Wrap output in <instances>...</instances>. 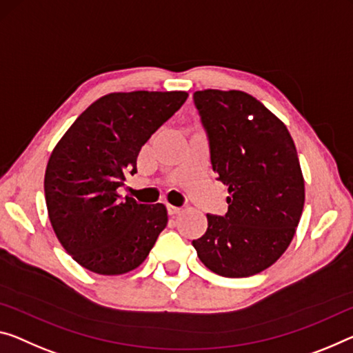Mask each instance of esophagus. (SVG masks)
I'll return each instance as SVG.
<instances>
[{"label":"esophagus","instance_id":"1","mask_svg":"<svg viewBox=\"0 0 353 353\" xmlns=\"http://www.w3.org/2000/svg\"><path fill=\"white\" fill-rule=\"evenodd\" d=\"M167 210H169V214H180L181 213V208L178 207H173V205H167Z\"/></svg>","mask_w":353,"mask_h":353}]
</instances>
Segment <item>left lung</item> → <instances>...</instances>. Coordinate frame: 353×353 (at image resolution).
I'll return each mask as SVG.
<instances>
[{
    "label": "left lung",
    "mask_w": 353,
    "mask_h": 353,
    "mask_svg": "<svg viewBox=\"0 0 353 353\" xmlns=\"http://www.w3.org/2000/svg\"><path fill=\"white\" fill-rule=\"evenodd\" d=\"M194 104L208 135L211 165L229 188V210L207 214L208 229L192 246L213 273L248 278L283 256L301 218L305 178L294 139L243 91H195Z\"/></svg>",
    "instance_id": "obj_1"
}]
</instances>
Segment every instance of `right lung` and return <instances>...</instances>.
Masks as SVG:
<instances>
[{"instance_id": "1", "label": "right lung", "mask_w": 353, "mask_h": 353, "mask_svg": "<svg viewBox=\"0 0 353 353\" xmlns=\"http://www.w3.org/2000/svg\"><path fill=\"white\" fill-rule=\"evenodd\" d=\"M186 99V91L102 96L53 148L44 178L48 218L83 268L105 276L132 271L165 229L164 205L121 199L117 189L137 173L142 146Z\"/></svg>"}]
</instances>
